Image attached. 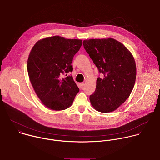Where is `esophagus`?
I'll return each instance as SVG.
<instances>
[{
	"mask_svg": "<svg viewBox=\"0 0 160 160\" xmlns=\"http://www.w3.org/2000/svg\"><path fill=\"white\" fill-rule=\"evenodd\" d=\"M84 84L83 82H81V83H79V87H80L81 88H82L84 87Z\"/></svg>",
	"mask_w": 160,
	"mask_h": 160,
	"instance_id": "1",
	"label": "esophagus"
}]
</instances>
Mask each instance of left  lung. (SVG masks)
Listing matches in <instances>:
<instances>
[{
  "label": "left lung",
  "mask_w": 160,
  "mask_h": 160,
  "mask_svg": "<svg viewBox=\"0 0 160 160\" xmlns=\"http://www.w3.org/2000/svg\"><path fill=\"white\" fill-rule=\"evenodd\" d=\"M83 45L99 73L103 74L89 97L91 105L101 112H113L128 98L134 87L135 59L123 44L113 38L86 40Z\"/></svg>",
  "instance_id": "1"
}]
</instances>
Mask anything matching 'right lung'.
Masks as SVG:
<instances>
[{"mask_svg":"<svg viewBox=\"0 0 160 160\" xmlns=\"http://www.w3.org/2000/svg\"><path fill=\"white\" fill-rule=\"evenodd\" d=\"M82 45L81 40L48 37L36 43L27 61L32 86L42 103L54 110L68 108L79 89L72 76L73 57ZM67 77L62 78V74Z\"/></svg>","mask_w":160,"mask_h":160,"instance_id":"right-lung-1","label":"right lung"}]
</instances>
